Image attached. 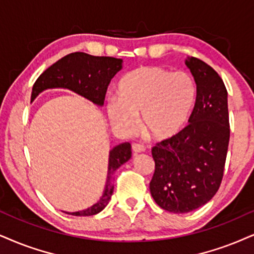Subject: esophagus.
Instances as JSON below:
<instances>
[{
	"label": "esophagus",
	"mask_w": 254,
	"mask_h": 254,
	"mask_svg": "<svg viewBox=\"0 0 254 254\" xmlns=\"http://www.w3.org/2000/svg\"><path fill=\"white\" fill-rule=\"evenodd\" d=\"M132 151H133L134 154H139V153L145 152V147H143L142 145H139V143H133Z\"/></svg>",
	"instance_id": "obj_1"
}]
</instances>
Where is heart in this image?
I'll return each mask as SVG.
<instances>
[{"label": "heart", "mask_w": 254, "mask_h": 254, "mask_svg": "<svg viewBox=\"0 0 254 254\" xmlns=\"http://www.w3.org/2000/svg\"><path fill=\"white\" fill-rule=\"evenodd\" d=\"M118 96L107 101V114L115 127L132 132L136 115L142 129L156 140L179 134L189 122L196 103V84L189 73L158 65H143L120 80Z\"/></svg>", "instance_id": "1"}]
</instances>
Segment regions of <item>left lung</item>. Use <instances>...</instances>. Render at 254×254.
Returning a JSON list of instances; mask_svg holds the SVG:
<instances>
[{
	"mask_svg": "<svg viewBox=\"0 0 254 254\" xmlns=\"http://www.w3.org/2000/svg\"><path fill=\"white\" fill-rule=\"evenodd\" d=\"M196 84L190 125L152 148L155 171L149 183L153 199L172 213H189L207 203L220 186L226 161L230 122L227 90L211 65L187 58Z\"/></svg>",
	"mask_w": 254,
	"mask_h": 254,
	"instance_id": "obj_1",
	"label": "left lung"
}]
</instances>
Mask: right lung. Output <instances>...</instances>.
Here are the masks:
<instances>
[{
	"instance_id": "obj_1",
	"label": "right lung",
	"mask_w": 254,
	"mask_h": 254,
	"mask_svg": "<svg viewBox=\"0 0 254 254\" xmlns=\"http://www.w3.org/2000/svg\"><path fill=\"white\" fill-rule=\"evenodd\" d=\"M122 69V59L109 56H93L86 53H71L55 62L46 69L35 81L31 92V102L43 90L62 88L79 94L94 105L102 107L108 84L119 70ZM132 156L129 142L113 147L109 151L108 172L102 196L90 207L77 212H64L67 214L88 217L98 214L108 205L112 198L114 185L112 175Z\"/></svg>"
}]
</instances>
